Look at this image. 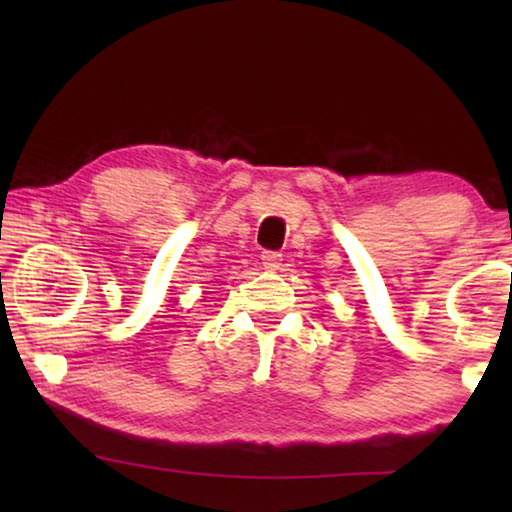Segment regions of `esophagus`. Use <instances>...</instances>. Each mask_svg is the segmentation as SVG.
Segmentation results:
<instances>
[{"mask_svg":"<svg viewBox=\"0 0 512 512\" xmlns=\"http://www.w3.org/2000/svg\"><path fill=\"white\" fill-rule=\"evenodd\" d=\"M262 266L268 268V271H277V268L282 266V253H275V250H264Z\"/></svg>","mask_w":512,"mask_h":512,"instance_id":"1","label":"esophagus"}]
</instances>
